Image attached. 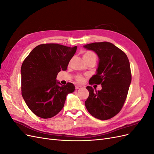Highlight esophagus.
Here are the masks:
<instances>
[{
  "label": "esophagus",
  "instance_id": "34e87169",
  "mask_svg": "<svg viewBox=\"0 0 154 154\" xmlns=\"http://www.w3.org/2000/svg\"><path fill=\"white\" fill-rule=\"evenodd\" d=\"M76 87V89H80V88H82V85H77L75 86Z\"/></svg>",
  "mask_w": 154,
  "mask_h": 154
}]
</instances>
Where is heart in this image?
Masks as SVG:
<instances>
[{
	"instance_id": "obj_1",
	"label": "heart",
	"mask_w": 154,
	"mask_h": 154,
	"mask_svg": "<svg viewBox=\"0 0 154 154\" xmlns=\"http://www.w3.org/2000/svg\"><path fill=\"white\" fill-rule=\"evenodd\" d=\"M83 58H87V59H89V58H94V59H96V54L92 53V52H91V51H87V52L85 53L84 54H83ZM76 80L78 82H82L83 81V76H78L76 77Z\"/></svg>"
}]
</instances>
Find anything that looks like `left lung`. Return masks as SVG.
I'll return each instance as SVG.
<instances>
[{"mask_svg":"<svg viewBox=\"0 0 154 154\" xmlns=\"http://www.w3.org/2000/svg\"><path fill=\"white\" fill-rule=\"evenodd\" d=\"M95 52L99 58L96 74L89 84L101 85V91L87 86L89 96L85 101L88 112L101 120L110 119L119 112L127 98L132 80L127 54L113 44L103 42L83 45Z\"/></svg>","mask_w":154,"mask_h":154,"instance_id":"left-lung-1","label":"left lung"}]
</instances>
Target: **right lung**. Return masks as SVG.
Listing matches in <instances>:
<instances>
[{
	"label": "right lung",
	"mask_w": 154,
	"mask_h": 154,
	"mask_svg": "<svg viewBox=\"0 0 154 154\" xmlns=\"http://www.w3.org/2000/svg\"><path fill=\"white\" fill-rule=\"evenodd\" d=\"M77 46L69 48L57 44L36 46L21 67L22 95L36 116L44 119L60 112L66 97L75 90L72 83L62 85L57 80L58 73L67 70Z\"/></svg>",
	"instance_id": "add662e5"
}]
</instances>
